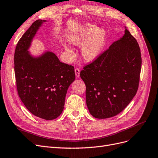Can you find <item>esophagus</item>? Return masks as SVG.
I'll use <instances>...</instances> for the list:
<instances>
[{"mask_svg": "<svg viewBox=\"0 0 158 158\" xmlns=\"http://www.w3.org/2000/svg\"><path fill=\"white\" fill-rule=\"evenodd\" d=\"M75 73L77 77H79V74H80V69L78 68H75Z\"/></svg>", "mask_w": 158, "mask_h": 158, "instance_id": "obj_1", "label": "esophagus"}]
</instances>
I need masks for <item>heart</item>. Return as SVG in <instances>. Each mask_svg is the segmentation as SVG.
<instances>
[{
	"label": "heart",
	"instance_id": "1",
	"mask_svg": "<svg viewBox=\"0 0 158 158\" xmlns=\"http://www.w3.org/2000/svg\"><path fill=\"white\" fill-rule=\"evenodd\" d=\"M106 41V32L103 28H96L95 26L89 25L75 32L69 37V42L73 45L82 46L81 54L87 62L94 60L102 52ZM69 55L73 54L68 46H64Z\"/></svg>",
	"mask_w": 158,
	"mask_h": 158
}]
</instances>
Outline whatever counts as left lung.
I'll list each match as a JSON object with an SVG mask.
<instances>
[{"instance_id": "left-lung-1", "label": "left lung", "mask_w": 158, "mask_h": 158, "mask_svg": "<svg viewBox=\"0 0 158 158\" xmlns=\"http://www.w3.org/2000/svg\"><path fill=\"white\" fill-rule=\"evenodd\" d=\"M141 64L137 41L126 28L123 37L83 67L80 76L94 118L113 117L127 107L137 92Z\"/></svg>"}]
</instances>
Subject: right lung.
<instances>
[{
  "label": "right lung",
  "mask_w": 158,
  "mask_h": 158,
  "mask_svg": "<svg viewBox=\"0 0 158 158\" xmlns=\"http://www.w3.org/2000/svg\"><path fill=\"white\" fill-rule=\"evenodd\" d=\"M44 20L38 19L23 35L14 53L18 95L26 108L45 120L56 118L64 109L69 86L75 79L74 67L64 64L51 52L33 58L28 49Z\"/></svg>",
  "instance_id": "1"
}]
</instances>
